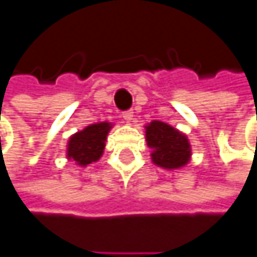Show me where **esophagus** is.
<instances>
[{"mask_svg": "<svg viewBox=\"0 0 257 257\" xmlns=\"http://www.w3.org/2000/svg\"><path fill=\"white\" fill-rule=\"evenodd\" d=\"M121 117H123V120L126 121V123H130V121H133V118H134V112L130 109V111H123L121 112Z\"/></svg>", "mask_w": 257, "mask_h": 257, "instance_id": "esophagus-1", "label": "esophagus"}]
</instances>
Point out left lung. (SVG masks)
Instances as JSON below:
<instances>
[{
    "instance_id": "left-lung-1",
    "label": "left lung",
    "mask_w": 257,
    "mask_h": 257,
    "mask_svg": "<svg viewBox=\"0 0 257 257\" xmlns=\"http://www.w3.org/2000/svg\"><path fill=\"white\" fill-rule=\"evenodd\" d=\"M146 142L152 149V161L164 169H178L190 158V145L184 134L168 123L151 121L146 126Z\"/></svg>"
}]
</instances>
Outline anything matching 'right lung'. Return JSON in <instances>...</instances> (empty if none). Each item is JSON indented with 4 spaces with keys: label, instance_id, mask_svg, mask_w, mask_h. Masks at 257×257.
I'll use <instances>...</instances> for the list:
<instances>
[{
    "label": "right lung",
    "instance_id": "add662e5",
    "mask_svg": "<svg viewBox=\"0 0 257 257\" xmlns=\"http://www.w3.org/2000/svg\"><path fill=\"white\" fill-rule=\"evenodd\" d=\"M111 127V123L102 121L89 124L85 130L76 133L70 137L67 157L74 160L79 166H88V164L97 161L103 154L106 136Z\"/></svg>",
    "mask_w": 257,
    "mask_h": 257
}]
</instances>
